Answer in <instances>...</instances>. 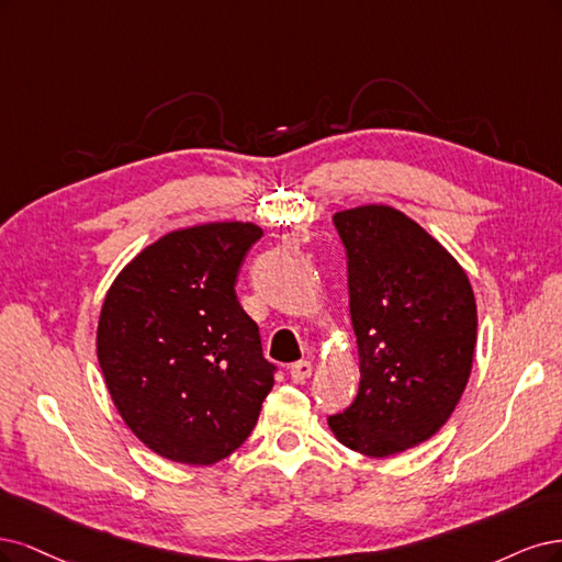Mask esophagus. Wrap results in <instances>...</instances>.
<instances>
[{"mask_svg": "<svg viewBox=\"0 0 562 562\" xmlns=\"http://www.w3.org/2000/svg\"><path fill=\"white\" fill-rule=\"evenodd\" d=\"M289 373H292L294 383H305V380L311 378V373H313V364L307 359H301V361H296V364H292Z\"/></svg>", "mask_w": 562, "mask_h": 562, "instance_id": "obj_1", "label": "esophagus"}]
</instances>
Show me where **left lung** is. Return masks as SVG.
I'll list each match as a JSON object with an SVG mask.
<instances>
[{
  "label": "left lung",
  "instance_id": "8db88e82",
  "mask_svg": "<svg viewBox=\"0 0 562 562\" xmlns=\"http://www.w3.org/2000/svg\"><path fill=\"white\" fill-rule=\"evenodd\" d=\"M334 226L361 380L329 427L361 456L387 458L434 437L456 411L472 373L476 301L458 261L400 210L336 212Z\"/></svg>",
  "mask_w": 562,
  "mask_h": 562
}]
</instances>
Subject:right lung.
<instances>
[{"label":"right lung","mask_w":562,"mask_h":562,"mask_svg":"<svg viewBox=\"0 0 562 562\" xmlns=\"http://www.w3.org/2000/svg\"><path fill=\"white\" fill-rule=\"evenodd\" d=\"M222 222L168 233L114 280L98 324V359L121 418L172 462L228 458L255 429L278 367L235 296L261 238Z\"/></svg>","instance_id":"obj_1"}]
</instances>
